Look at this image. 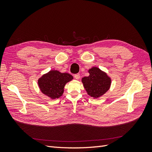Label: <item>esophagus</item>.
<instances>
[{"mask_svg": "<svg viewBox=\"0 0 152 152\" xmlns=\"http://www.w3.org/2000/svg\"><path fill=\"white\" fill-rule=\"evenodd\" d=\"M74 77H75V79L79 80L80 78V74H79V73H77V74H75Z\"/></svg>", "mask_w": 152, "mask_h": 152, "instance_id": "obj_1", "label": "esophagus"}]
</instances>
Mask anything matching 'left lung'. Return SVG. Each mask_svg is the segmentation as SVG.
<instances>
[{"instance_id": "left-lung-1", "label": "left lung", "mask_w": 152, "mask_h": 152, "mask_svg": "<svg viewBox=\"0 0 152 152\" xmlns=\"http://www.w3.org/2000/svg\"><path fill=\"white\" fill-rule=\"evenodd\" d=\"M89 75L82 79V82L89 96L93 98H98L105 94L111 86V78L107 73L94 66L88 70Z\"/></svg>"}]
</instances>
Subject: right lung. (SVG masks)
Returning a JSON list of instances; mask_svg holds the SVG:
<instances>
[{"instance_id":"add662e5","label":"right lung","mask_w":152,"mask_h":152,"mask_svg":"<svg viewBox=\"0 0 152 152\" xmlns=\"http://www.w3.org/2000/svg\"><path fill=\"white\" fill-rule=\"evenodd\" d=\"M73 79V76L68 73L52 70L39 78L38 85L44 94L55 99L62 96L65 86Z\"/></svg>"}]
</instances>
